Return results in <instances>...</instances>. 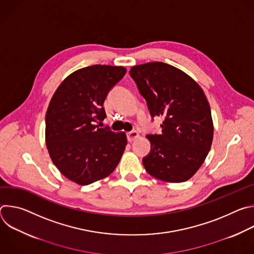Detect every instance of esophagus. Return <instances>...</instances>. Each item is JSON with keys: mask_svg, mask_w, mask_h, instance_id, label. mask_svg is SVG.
<instances>
[{"mask_svg": "<svg viewBox=\"0 0 254 254\" xmlns=\"http://www.w3.org/2000/svg\"><path fill=\"white\" fill-rule=\"evenodd\" d=\"M127 140H128V141H132V140L136 139V138L139 136V134H138L137 131L132 130V131L127 132Z\"/></svg>", "mask_w": 254, "mask_h": 254, "instance_id": "obj_1", "label": "esophagus"}]
</instances>
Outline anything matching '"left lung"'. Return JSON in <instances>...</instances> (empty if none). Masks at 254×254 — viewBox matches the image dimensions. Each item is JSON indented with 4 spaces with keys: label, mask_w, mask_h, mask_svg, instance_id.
I'll list each match as a JSON object with an SVG mask.
<instances>
[{
    "label": "left lung",
    "mask_w": 254,
    "mask_h": 254,
    "mask_svg": "<svg viewBox=\"0 0 254 254\" xmlns=\"http://www.w3.org/2000/svg\"><path fill=\"white\" fill-rule=\"evenodd\" d=\"M129 75L147 100L152 118L163 117L161 134H148L146 171L168 183L185 182L204 163L213 140V121L206 95L182 70L164 62L132 66Z\"/></svg>",
    "instance_id": "1"
}]
</instances>
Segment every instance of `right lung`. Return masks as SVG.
Here are the masks:
<instances>
[{"label": "right lung", "mask_w": 254, "mask_h": 254, "mask_svg": "<svg viewBox=\"0 0 254 254\" xmlns=\"http://www.w3.org/2000/svg\"><path fill=\"white\" fill-rule=\"evenodd\" d=\"M123 66L91 65L68 75L54 92L45 118L53 164L67 179L89 185L111 175L127 143L124 131L94 125L106 117L108 91L126 74Z\"/></svg>", "instance_id": "1"}]
</instances>
